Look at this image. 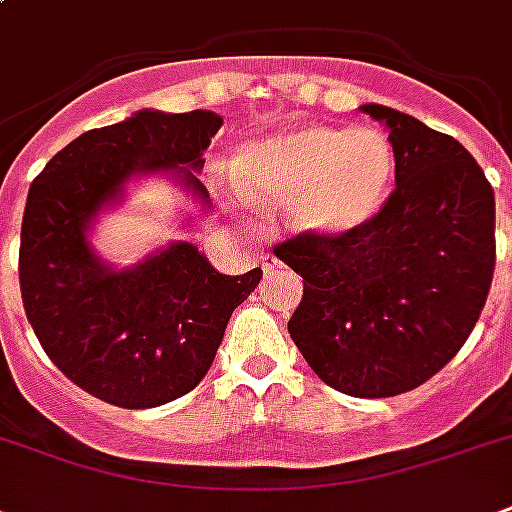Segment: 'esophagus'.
Returning <instances> with one entry per match:
<instances>
[{
  "instance_id": "34e87169",
  "label": "esophagus",
  "mask_w": 512,
  "mask_h": 512,
  "mask_svg": "<svg viewBox=\"0 0 512 512\" xmlns=\"http://www.w3.org/2000/svg\"><path fill=\"white\" fill-rule=\"evenodd\" d=\"M281 268V260L276 255H265L263 257V273L265 276H273V273Z\"/></svg>"
}]
</instances>
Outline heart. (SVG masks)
I'll use <instances>...</instances> for the list:
<instances>
[{
	"label": "heart",
	"instance_id": "obj_1",
	"mask_svg": "<svg viewBox=\"0 0 512 512\" xmlns=\"http://www.w3.org/2000/svg\"><path fill=\"white\" fill-rule=\"evenodd\" d=\"M233 183L257 207H292V223L316 239L364 228L388 201L396 156L377 130L303 124L249 140L231 159Z\"/></svg>",
	"mask_w": 512,
	"mask_h": 512
}]
</instances>
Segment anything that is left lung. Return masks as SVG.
I'll return each instance as SVG.
<instances>
[{
    "mask_svg": "<svg viewBox=\"0 0 512 512\" xmlns=\"http://www.w3.org/2000/svg\"><path fill=\"white\" fill-rule=\"evenodd\" d=\"M396 188L340 239L297 233L273 255L303 276L289 335L329 388L388 398L420 388L465 345L492 287L494 191L462 143L396 108Z\"/></svg>",
    "mask_w": 512,
    "mask_h": 512,
    "instance_id": "obj_1",
    "label": "left lung"
}]
</instances>
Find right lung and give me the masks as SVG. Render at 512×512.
Returning a JSON list of instances; mask_svg holds the SVG:
<instances>
[{
    "label": "right lung",
    "instance_id": "add662e5",
    "mask_svg": "<svg viewBox=\"0 0 512 512\" xmlns=\"http://www.w3.org/2000/svg\"><path fill=\"white\" fill-rule=\"evenodd\" d=\"M220 127L212 111H138L71 140L28 188L18 255L28 324L52 364L106 404L151 409L196 388L231 313L260 284V268L223 276L191 241L124 271L87 241L95 215L122 199L132 175L175 172L209 204L193 172Z\"/></svg>",
    "mask_w": 512,
    "mask_h": 512
}]
</instances>
